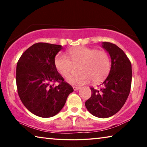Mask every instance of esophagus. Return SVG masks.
I'll return each mask as SVG.
<instances>
[{"instance_id": "esophagus-1", "label": "esophagus", "mask_w": 147, "mask_h": 147, "mask_svg": "<svg viewBox=\"0 0 147 147\" xmlns=\"http://www.w3.org/2000/svg\"><path fill=\"white\" fill-rule=\"evenodd\" d=\"M73 89H74V91H77V90H78V89H80V87H76V86H73Z\"/></svg>"}]
</instances>
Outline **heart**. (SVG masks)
<instances>
[{"instance_id": "obj_1", "label": "heart", "mask_w": 147, "mask_h": 147, "mask_svg": "<svg viewBox=\"0 0 147 147\" xmlns=\"http://www.w3.org/2000/svg\"><path fill=\"white\" fill-rule=\"evenodd\" d=\"M68 54L69 59L63 54L56 55L54 65L61 75L67 77L74 65L80 64L78 70L81 73L67 78L72 84L82 85L91 80L98 83L103 80L110 71V58L106 51L80 46L71 49Z\"/></svg>"}]
</instances>
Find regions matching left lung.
<instances>
[{
  "label": "left lung",
  "instance_id": "8db88e82",
  "mask_svg": "<svg viewBox=\"0 0 147 147\" xmlns=\"http://www.w3.org/2000/svg\"><path fill=\"white\" fill-rule=\"evenodd\" d=\"M102 47L111 57L110 71L98 89L91 87V96L85 105L92 115L107 118L117 113L125 103L130 92L132 71L123 50L109 42H103Z\"/></svg>",
  "mask_w": 147,
  "mask_h": 147
}]
</instances>
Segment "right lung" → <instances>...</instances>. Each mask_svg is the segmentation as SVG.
Returning a JSON list of instances; mask_svg holds the SVG:
<instances>
[{"label": "right lung", "instance_id": "obj_1", "mask_svg": "<svg viewBox=\"0 0 147 147\" xmlns=\"http://www.w3.org/2000/svg\"><path fill=\"white\" fill-rule=\"evenodd\" d=\"M61 45L35 43L20 57L16 69V84L20 99L37 116L53 117L63 108L73 88L64 80L54 65ZM56 82L58 86H54Z\"/></svg>", "mask_w": 147, "mask_h": 147}]
</instances>
